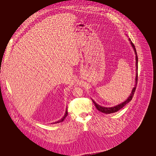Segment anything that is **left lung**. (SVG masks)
<instances>
[{
  "instance_id": "obj_1",
  "label": "left lung",
  "mask_w": 156,
  "mask_h": 156,
  "mask_svg": "<svg viewBox=\"0 0 156 156\" xmlns=\"http://www.w3.org/2000/svg\"><path fill=\"white\" fill-rule=\"evenodd\" d=\"M129 40L131 42V40L129 39ZM131 44H132L134 51H135V53L136 54V85H135V87L133 88V89L132 90V94H130V95L129 96V97L128 98V99L125 101L124 102H122L116 106H114V107H112V108H105V107H102V106H101L99 105H98L97 103H95L93 100V102L94 104H95L96 108L97 109V110H99V111L103 112V113H105V114H111V113H114V112H117L118 111L120 110L121 108H122L124 107V106L127 104L129 102L131 101V100L132 99V98L133 97V95L135 94V90H136V83L138 82V71H137V68H138V56H137V54H136V48H135V47L134 45V44L131 42Z\"/></svg>"
}]
</instances>
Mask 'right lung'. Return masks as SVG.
I'll list each match as a JSON object with an SVG mask.
<instances>
[{"mask_svg":"<svg viewBox=\"0 0 156 156\" xmlns=\"http://www.w3.org/2000/svg\"><path fill=\"white\" fill-rule=\"evenodd\" d=\"M67 115H68V111L66 110V114H64V116H63V118L61 119V120H59V121H57V122H55V123H58V122H62L63 121H64V119L66 118V117L67 116Z\"/></svg>","mask_w":156,"mask_h":156,"instance_id":"obj_1","label":"right lung"}]
</instances>
